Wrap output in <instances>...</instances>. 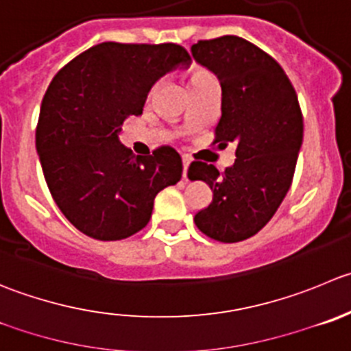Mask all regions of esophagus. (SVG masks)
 Here are the masks:
<instances>
[{"label": "esophagus", "mask_w": 351, "mask_h": 351, "mask_svg": "<svg viewBox=\"0 0 351 351\" xmlns=\"http://www.w3.org/2000/svg\"><path fill=\"white\" fill-rule=\"evenodd\" d=\"M189 166H190L189 158H183V178H186V171H189Z\"/></svg>", "instance_id": "34e87169"}]
</instances>
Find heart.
Returning <instances> with one entry per match:
<instances>
[{
  "label": "heart",
  "mask_w": 351,
  "mask_h": 351,
  "mask_svg": "<svg viewBox=\"0 0 351 351\" xmlns=\"http://www.w3.org/2000/svg\"><path fill=\"white\" fill-rule=\"evenodd\" d=\"M210 78H213V75L207 70H204V68H192L189 73V87L202 84V82L210 80Z\"/></svg>",
  "instance_id": "heart-1"
}]
</instances>
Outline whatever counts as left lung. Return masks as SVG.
Segmentation results:
<instances>
[{
  "label": "left lung",
  "instance_id": "left-lung-1",
  "mask_svg": "<svg viewBox=\"0 0 351 351\" xmlns=\"http://www.w3.org/2000/svg\"><path fill=\"white\" fill-rule=\"evenodd\" d=\"M192 56L221 84L214 144L237 145V159L224 171L202 161L190 165L189 178L213 190L193 221L213 240L234 243L266 226L290 190L304 118L290 78L255 44L223 36L193 44Z\"/></svg>",
  "mask_w": 351,
  "mask_h": 351
}]
</instances>
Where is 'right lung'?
I'll use <instances>...</instances> for the list:
<instances>
[{
    "label": "right lung",
    "instance_id": "right-lung-1",
    "mask_svg": "<svg viewBox=\"0 0 351 351\" xmlns=\"http://www.w3.org/2000/svg\"><path fill=\"white\" fill-rule=\"evenodd\" d=\"M190 54L178 44L101 43L51 80L36 130L47 189L68 221L96 240H123L149 223L154 199L182 178L169 145L134 156L118 134L138 117L152 85Z\"/></svg>",
    "mask_w": 351,
    "mask_h": 351
}]
</instances>
